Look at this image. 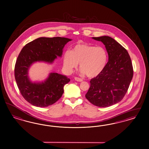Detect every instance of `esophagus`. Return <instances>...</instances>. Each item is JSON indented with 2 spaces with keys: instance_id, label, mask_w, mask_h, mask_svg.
<instances>
[{
  "instance_id": "esophagus-1",
  "label": "esophagus",
  "mask_w": 149,
  "mask_h": 149,
  "mask_svg": "<svg viewBox=\"0 0 149 149\" xmlns=\"http://www.w3.org/2000/svg\"><path fill=\"white\" fill-rule=\"evenodd\" d=\"M75 80L76 81H79V82H81V81H83L81 78L78 77H75Z\"/></svg>"
}]
</instances>
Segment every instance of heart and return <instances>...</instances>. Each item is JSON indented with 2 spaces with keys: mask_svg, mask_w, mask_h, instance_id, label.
Instances as JSON below:
<instances>
[{
  "mask_svg": "<svg viewBox=\"0 0 149 149\" xmlns=\"http://www.w3.org/2000/svg\"><path fill=\"white\" fill-rule=\"evenodd\" d=\"M108 61V53L102 46L88 44H77L71 52L67 51L63 55V64L65 69L72 72L80 63L82 74L95 77L104 70Z\"/></svg>",
  "mask_w": 149,
  "mask_h": 149,
  "instance_id": "1",
  "label": "heart"
}]
</instances>
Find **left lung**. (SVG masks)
<instances>
[{
	"instance_id": "left-lung-1",
	"label": "left lung",
	"mask_w": 149,
	"mask_h": 149,
	"mask_svg": "<svg viewBox=\"0 0 149 149\" xmlns=\"http://www.w3.org/2000/svg\"><path fill=\"white\" fill-rule=\"evenodd\" d=\"M92 38L104 44L109 61L102 72L91 80L85 97L97 107H108L125 97L133 75V65L127 51L113 38L108 36Z\"/></svg>"
}]
</instances>
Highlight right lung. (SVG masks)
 <instances>
[{
    "mask_svg": "<svg viewBox=\"0 0 149 149\" xmlns=\"http://www.w3.org/2000/svg\"><path fill=\"white\" fill-rule=\"evenodd\" d=\"M72 40L66 38L41 37L25 45L18 54L15 66V77L23 97L30 104L46 107L56 103L63 95L64 86L70 80L56 72L51 73L42 83H32L28 70L37 61L52 63L61 57L63 47Z\"/></svg>",
    "mask_w": 149,
    "mask_h": 149,
    "instance_id": "add662e5",
    "label": "right lung"
}]
</instances>
